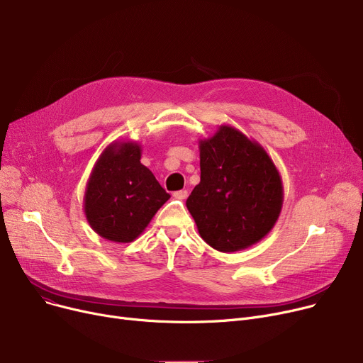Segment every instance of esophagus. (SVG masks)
Instances as JSON below:
<instances>
[{"mask_svg":"<svg viewBox=\"0 0 363 363\" xmlns=\"http://www.w3.org/2000/svg\"><path fill=\"white\" fill-rule=\"evenodd\" d=\"M174 197L177 200H185L188 197V191H186V189H179V191L174 193Z\"/></svg>","mask_w":363,"mask_h":363,"instance_id":"esophagus-1","label":"esophagus"}]
</instances>
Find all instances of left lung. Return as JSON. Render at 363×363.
Segmentation results:
<instances>
[{"label": "left lung", "mask_w": 363, "mask_h": 363, "mask_svg": "<svg viewBox=\"0 0 363 363\" xmlns=\"http://www.w3.org/2000/svg\"><path fill=\"white\" fill-rule=\"evenodd\" d=\"M200 184L186 200L200 237L215 250L249 249L277 223L284 188L264 148L242 132L220 125L199 141Z\"/></svg>", "instance_id": "1"}]
</instances>
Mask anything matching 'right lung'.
<instances>
[{
  "mask_svg": "<svg viewBox=\"0 0 363 363\" xmlns=\"http://www.w3.org/2000/svg\"><path fill=\"white\" fill-rule=\"evenodd\" d=\"M137 141H113L104 148L86 182L84 212L92 230L114 242H130L170 199L141 163Z\"/></svg>",
  "mask_w": 363,
  "mask_h": 363,
  "instance_id": "1",
  "label": "right lung"
}]
</instances>
